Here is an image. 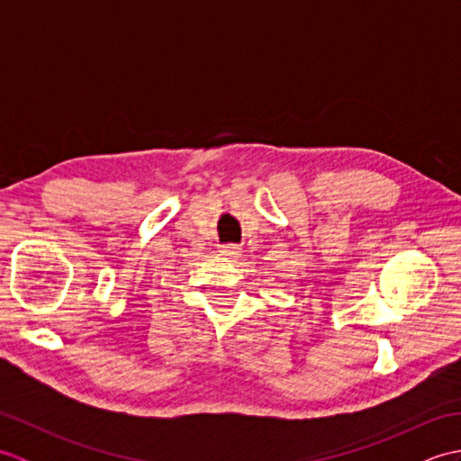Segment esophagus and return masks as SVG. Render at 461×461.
<instances>
[{
	"instance_id": "obj_1",
	"label": "esophagus",
	"mask_w": 461,
	"mask_h": 461,
	"mask_svg": "<svg viewBox=\"0 0 461 461\" xmlns=\"http://www.w3.org/2000/svg\"><path fill=\"white\" fill-rule=\"evenodd\" d=\"M220 253L225 258H230V259H236V258L241 256V248L236 246V243H225V246L220 248Z\"/></svg>"
}]
</instances>
